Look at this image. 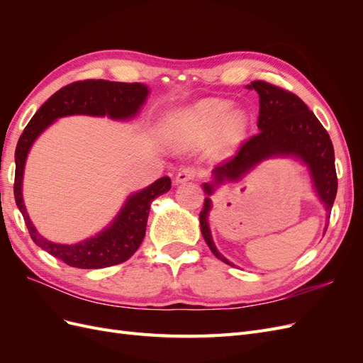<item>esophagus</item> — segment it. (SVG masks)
I'll return each instance as SVG.
<instances>
[{"label": "esophagus", "instance_id": "34e87169", "mask_svg": "<svg viewBox=\"0 0 363 363\" xmlns=\"http://www.w3.org/2000/svg\"><path fill=\"white\" fill-rule=\"evenodd\" d=\"M196 175H199V169H195L192 167H186V168H182L179 171V174L175 175V183H184V182H189V180H194Z\"/></svg>", "mask_w": 363, "mask_h": 363}]
</instances>
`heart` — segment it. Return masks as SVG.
Instances as JSON below:
<instances>
[{
  "instance_id": "heart-1",
  "label": "heart",
  "mask_w": 363,
  "mask_h": 363,
  "mask_svg": "<svg viewBox=\"0 0 363 363\" xmlns=\"http://www.w3.org/2000/svg\"><path fill=\"white\" fill-rule=\"evenodd\" d=\"M245 113L230 111V103L207 100L175 113L167 128L168 140L175 147H195L213 136L215 147L228 148L244 133Z\"/></svg>"
}]
</instances>
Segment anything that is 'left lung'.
I'll return each mask as SVG.
<instances>
[{
  "label": "left lung",
  "mask_w": 363,
  "mask_h": 363,
  "mask_svg": "<svg viewBox=\"0 0 363 363\" xmlns=\"http://www.w3.org/2000/svg\"><path fill=\"white\" fill-rule=\"evenodd\" d=\"M247 87L259 94V133L245 140L235 156L213 168V180L203 184L204 192L212 195L219 184L240 180L262 160L277 156H294L307 164L313 188L327 213H330L336 199L337 177L333 144L327 130L295 94L262 80L252 82ZM211 208L212 201L207 196L200 212L203 238L219 260L232 265V262H228L215 247L208 227Z\"/></svg>",
  "instance_id": "obj_1"
}]
</instances>
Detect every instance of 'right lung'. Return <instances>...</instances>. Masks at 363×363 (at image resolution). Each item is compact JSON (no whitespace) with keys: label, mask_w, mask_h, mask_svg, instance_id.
I'll return each mask as SVG.
<instances>
[{"label":"right lung","mask_w":363,"mask_h":363,"mask_svg":"<svg viewBox=\"0 0 363 363\" xmlns=\"http://www.w3.org/2000/svg\"><path fill=\"white\" fill-rule=\"evenodd\" d=\"M148 87L142 83H119L108 80H83L62 87L40 106L21 135L15 151V201L24 216L28 233L38 247L74 268L98 269L128 260L145 236L152 200L171 189V179L162 177L148 188L128 195L113 221L100 233L72 245L56 244L39 235L30 221L23 200V179L27 155L33 142L54 121L69 115L108 116L131 119L144 106Z\"/></svg>","instance_id":"add662e5"}]
</instances>
